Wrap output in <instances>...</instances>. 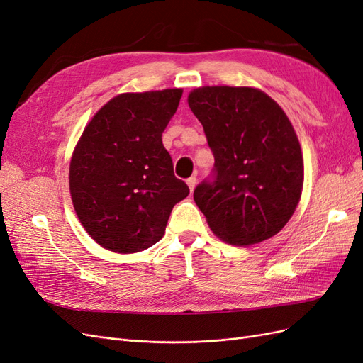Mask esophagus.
Segmentation results:
<instances>
[{
  "label": "esophagus",
  "mask_w": 363,
  "mask_h": 363,
  "mask_svg": "<svg viewBox=\"0 0 363 363\" xmlns=\"http://www.w3.org/2000/svg\"><path fill=\"white\" fill-rule=\"evenodd\" d=\"M186 183H188L189 189H191V192H192L194 188H195V184H196V177H189L188 180H186Z\"/></svg>",
  "instance_id": "obj_1"
}]
</instances>
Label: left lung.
<instances>
[{
  "label": "left lung",
  "mask_w": 363,
  "mask_h": 363,
  "mask_svg": "<svg viewBox=\"0 0 363 363\" xmlns=\"http://www.w3.org/2000/svg\"><path fill=\"white\" fill-rule=\"evenodd\" d=\"M188 103L215 164L194 200L212 232L232 245L277 235L300 201L304 167L298 138L281 107L255 87L204 86Z\"/></svg>",
  "instance_id": "obj_1"
}]
</instances>
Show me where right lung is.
<instances>
[{"instance_id":"right-lung-1","label":"right lung","mask_w":363,"mask_h":363,"mask_svg":"<svg viewBox=\"0 0 363 363\" xmlns=\"http://www.w3.org/2000/svg\"><path fill=\"white\" fill-rule=\"evenodd\" d=\"M182 94H121L84 128L71 159L69 191L82 225L101 247L136 252L155 245L172 207L189 195L162 144Z\"/></svg>"}]
</instances>
